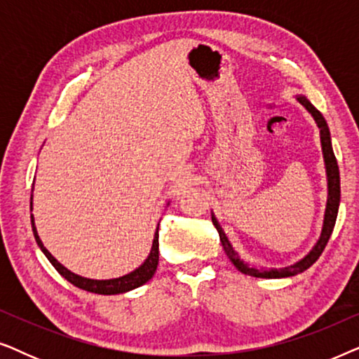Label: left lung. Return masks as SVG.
<instances>
[{
  "mask_svg": "<svg viewBox=\"0 0 359 359\" xmlns=\"http://www.w3.org/2000/svg\"><path fill=\"white\" fill-rule=\"evenodd\" d=\"M297 100L313 116V119H316L318 129H320V142H322L323 158H325L327 178H328V199H327L325 220H323L322 235H320V240H318L316 247L312 248V252L309 253L306 258H302L301 262H297L296 264H291V266H287V268L271 269V271H258V269L250 268L248 264H245L242 259L237 257V253H235L232 245H230L229 238L225 237L222 227L219 225L217 219H215L212 215V224L215 225V229H217L220 242H222V247L225 250V253L229 255V258L232 259V263L235 264V266H237L238 271H242L243 274H248V276H255V278H287V276H294V274L306 271L307 268H311L312 264L317 262L323 250H325L328 240H330V235L333 232V227H335V222H337L338 205H340V170H338L335 154H333V149H332L330 130H328V126H327L325 119H323V116L320 114V111H317L316 107L312 106V102L309 101L306 96H299Z\"/></svg>",
  "mask_w": 359,
  "mask_h": 359,
  "instance_id": "obj_1",
  "label": "left lung"
}]
</instances>
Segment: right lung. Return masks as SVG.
Wrapping results in <instances>:
<instances>
[{
    "mask_svg": "<svg viewBox=\"0 0 359 359\" xmlns=\"http://www.w3.org/2000/svg\"><path fill=\"white\" fill-rule=\"evenodd\" d=\"M31 222H32V232H34V237H36V242H37L39 247H41L43 255L47 257L48 262L53 264V268H55L57 271L67 279V281H70L73 286L80 287V289H83V291L95 292V294H106V296L130 291V289L139 287V286H142V284H145L147 281H149V279H151V276H154L155 271H156V266H158V229H156L154 245H151L149 258H147L144 264L137 268L135 271H132L129 274H126V276L117 278V279H107V281H96V279L81 278V276H78V274H73L72 271H68L65 266H62V264L58 263L57 259L47 252V248L43 247L41 238H39L36 225H34L32 215H31Z\"/></svg>",
    "mask_w": 359,
    "mask_h": 359,
    "instance_id": "right-lung-1",
    "label": "right lung"
}]
</instances>
